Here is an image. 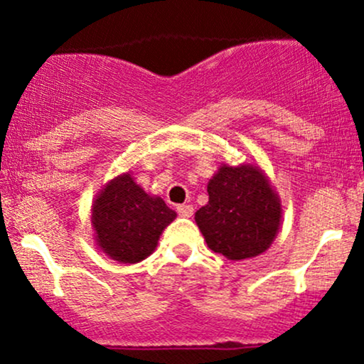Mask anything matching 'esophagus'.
I'll list each match as a JSON object with an SVG mask.
<instances>
[{"label":"esophagus","instance_id":"esophagus-1","mask_svg":"<svg viewBox=\"0 0 364 364\" xmlns=\"http://www.w3.org/2000/svg\"><path fill=\"white\" fill-rule=\"evenodd\" d=\"M176 210L181 217H191V215H193V207H191V205H178Z\"/></svg>","mask_w":364,"mask_h":364}]
</instances>
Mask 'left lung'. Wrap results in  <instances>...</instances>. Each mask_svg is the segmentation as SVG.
<instances>
[{"label":"left lung","instance_id":"8db88e82","mask_svg":"<svg viewBox=\"0 0 364 364\" xmlns=\"http://www.w3.org/2000/svg\"><path fill=\"white\" fill-rule=\"evenodd\" d=\"M207 191L208 203L195 220L212 252L245 260L269 248L281 224V203L263 173L253 166H223Z\"/></svg>","mask_w":364,"mask_h":364}]
</instances>
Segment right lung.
I'll use <instances>...</instances> for the list:
<instances>
[{"mask_svg":"<svg viewBox=\"0 0 364 364\" xmlns=\"http://www.w3.org/2000/svg\"><path fill=\"white\" fill-rule=\"evenodd\" d=\"M174 217L176 212L164 200L149 196L129 174L112 179L92 208L97 245L112 260L123 263L147 258Z\"/></svg>","mask_w":364,"mask_h":364,"instance_id":"add662e5","label":"right lung"}]
</instances>
